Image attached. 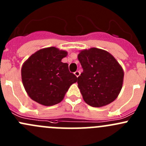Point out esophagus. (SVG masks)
Returning a JSON list of instances; mask_svg holds the SVG:
<instances>
[{
  "label": "esophagus",
  "mask_w": 146,
  "mask_h": 146,
  "mask_svg": "<svg viewBox=\"0 0 146 146\" xmlns=\"http://www.w3.org/2000/svg\"><path fill=\"white\" fill-rule=\"evenodd\" d=\"M74 74H75V76H76V77H78L79 76H80V71H78V70H77V71H76L74 73Z\"/></svg>",
  "instance_id": "obj_1"
}]
</instances>
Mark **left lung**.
Here are the masks:
<instances>
[{
	"label": "left lung",
	"instance_id": "1",
	"mask_svg": "<svg viewBox=\"0 0 146 146\" xmlns=\"http://www.w3.org/2000/svg\"><path fill=\"white\" fill-rule=\"evenodd\" d=\"M83 72L78 85L84 101L94 107L112 102L122 88L123 71L111 54L97 48L82 50L78 56Z\"/></svg>",
	"mask_w": 146,
	"mask_h": 146
}]
</instances>
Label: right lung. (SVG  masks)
I'll return each instance as SVG.
<instances>
[{"mask_svg": "<svg viewBox=\"0 0 146 146\" xmlns=\"http://www.w3.org/2000/svg\"><path fill=\"white\" fill-rule=\"evenodd\" d=\"M66 51L56 47L42 48L24 63L22 80L32 100L42 105L52 106L61 102L77 77L68 70V64L61 62Z\"/></svg>", "mask_w": 146, "mask_h": 146, "instance_id": "add662e5", "label": "right lung"}]
</instances>
